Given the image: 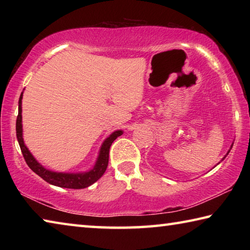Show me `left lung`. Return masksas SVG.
I'll return each instance as SVG.
<instances>
[{
	"label": "left lung",
	"mask_w": 250,
	"mask_h": 250,
	"mask_svg": "<svg viewBox=\"0 0 250 250\" xmlns=\"http://www.w3.org/2000/svg\"><path fill=\"white\" fill-rule=\"evenodd\" d=\"M230 149H231V147H230ZM229 151H230V150H229ZM229 151H228V153H229ZM228 153H227V154H228Z\"/></svg>",
	"instance_id": "obj_1"
}]
</instances>
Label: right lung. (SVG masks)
<instances>
[{
	"label": "right lung",
	"instance_id": "obj_1",
	"mask_svg": "<svg viewBox=\"0 0 250 250\" xmlns=\"http://www.w3.org/2000/svg\"><path fill=\"white\" fill-rule=\"evenodd\" d=\"M22 98L23 92L21 94L20 100H19V115L18 119H16V137H18V141L22 151V154L24 156L25 162L33 172H35L37 175L41 176L44 181L47 183L59 186V188H84L94 184L95 182L98 181L104 173L107 170L108 161H109V150L111 146L112 142L116 140L118 137L122 134V131H115L109 138L105 139L103 146H101L100 154L98 161H97L95 167L91 171L86 173H57L46 170L44 167H42L37 161L34 159V156L31 154V152L24 145L23 137H22Z\"/></svg>",
	"mask_w": 250,
	"mask_h": 250
}]
</instances>
